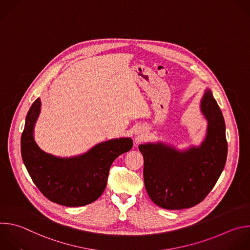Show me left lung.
<instances>
[{
    "mask_svg": "<svg viewBox=\"0 0 250 250\" xmlns=\"http://www.w3.org/2000/svg\"><path fill=\"white\" fill-rule=\"evenodd\" d=\"M201 110L208 121L207 136L198 148L181 153L162 144H143V178L146 191L158 206L180 210L200 203L220 178L228 154L223 114L210 90Z\"/></svg>",
    "mask_w": 250,
    "mask_h": 250,
    "instance_id": "obj_1",
    "label": "left lung"
}]
</instances>
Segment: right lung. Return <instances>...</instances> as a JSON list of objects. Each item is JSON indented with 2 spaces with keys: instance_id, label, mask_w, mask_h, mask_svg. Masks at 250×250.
<instances>
[{
  "instance_id": "1",
  "label": "right lung",
  "mask_w": 250,
  "mask_h": 250,
  "mask_svg": "<svg viewBox=\"0 0 250 250\" xmlns=\"http://www.w3.org/2000/svg\"><path fill=\"white\" fill-rule=\"evenodd\" d=\"M40 106L38 98L27 113L21 134V156L29 176L52 202L67 207L92 203L106 188L112 163L132 148V140L120 138L103 142L75 158L54 157L42 151L33 138Z\"/></svg>"
}]
</instances>
